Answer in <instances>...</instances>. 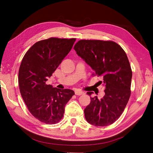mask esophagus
Segmentation results:
<instances>
[{"mask_svg":"<svg viewBox=\"0 0 153 153\" xmlns=\"http://www.w3.org/2000/svg\"><path fill=\"white\" fill-rule=\"evenodd\" d=\"M75 93L76 95L77 96H80L82 94H84V92H83L82 91H80V90H76L75 91Z\"/></svg>","mask_w":153,"mask_h":153,"instance_id":"34e87169","label":"esophagus"}]
</instances>
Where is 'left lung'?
Returning <instances> with one entry per match:
<instances>
[{
    "label": "left lung",
    "mask_w": 153,
    "mask_h": 153,
    "mask_svg": "<svg viewBox=\"0 0 153 153\" xmlns=\"http://www.w3.org/2000/svg\"><path fill=\"white\" fill-rule=\"evenodd\" d=\"M74 50L94 71L103 77L105 87L102 98L91 97L84 110L87 121L96 126H106L121 116L130 97L132 71L127 55L114 41L80 40ZM93 92H88L91 96Z\"/></svg>",
    "instance_id": "1"
}]
</instances>
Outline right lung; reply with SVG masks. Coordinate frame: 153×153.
Returning a JSON list of instances; mask_svg holds the SVG:
<instances>
[{"label":"right lung","mask_w":153,"mask_h":153,"mask_svg":"<svg viewBox=\"0 0 153 153\" xmlns=\"http://www.w3.org/2000/svg\"><path fill=\"white\" fill-rule=\"evenodd\" d=\"M76 39L51 38L36 43L23 58L18 73L20 93L31 114L39 121L56 124L63 117L64 108L75 94L73 90L47 85Z\"/></svg>","instance_id":"right-lung-1"}]
</instances>
